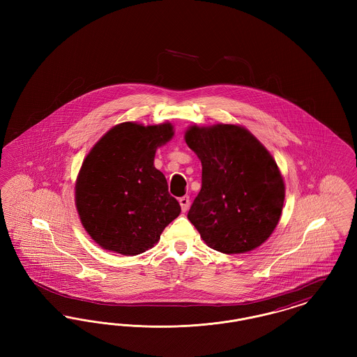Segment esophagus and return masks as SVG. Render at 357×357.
I'll list each match as a JSON object with an SVG mask.
<instances>
[{
  "mask_svg": "<svg viewBox=\"0 0 357 357\" xmlns=\"http://www.w3.org/2000/svg\"><path fill=\"white\" fill-rule=\"evenodd\" d=\"M179 204H181V207H182V211L186 213L187 210H188V207H190V197L185 195V197L179 198Z\"/></svg>",
  "mask_w": 357,
  "mask_h": 357,
  "instance_id": "1",
  "label": "esophagus"
}]
</instances>
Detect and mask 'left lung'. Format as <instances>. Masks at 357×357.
<instances>
[{
  "label": "left lung",
  "mask_w": 357,
  "mask_h": 357,
  "mask_svg": "<svg viewBox=\"0 0 357 357\" xmlns=\"http://www.w3.org/2000/svg\"><path fill=\"white\" fill-rule=\"evenodd\" d=\"M187 146L202 163V188L187 218L207 246L239 255L261 246L280 221L285 185L271 153L245 127L190 126Z\"/></svg>",
  "instance_id": "left-lung-1"
}]
</instances>
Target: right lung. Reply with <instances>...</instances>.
Masks as SVG:
<instances>
[{"instance_id": "right-lung-1", "label": "right lung", "mask_w": 357, "mask_h": 357, "mask_svg": "<svg viewBox=\"0 0 357 357\" xmlns=\"http://www.w3.org/2000/svg\"><path fill=\"white\" fill-rule=\"evenodd\" d=\"M172 128L171 123H120L86 155L75 202L85 231L102 249L144 253L181 214L166 176L153 166L156 149L174 136Z\"/></svg>"}]
</instances>
